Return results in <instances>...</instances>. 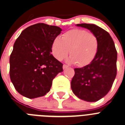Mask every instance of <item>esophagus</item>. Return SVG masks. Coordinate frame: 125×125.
Here are the masks:
<instances>
[{"label": "esophagus", "instance_id": "esophagus-1", "mask_svg": "<svg viewBox=\"0 0 125 125\" xmlns=\"http://www.w3.org/2000/svg\"><path fill=\"white\" fill-rule=\"evenodd\" d=\"M68 67V65H63V69H66V68H67Z\"/></svg>", "mask_w": 125, "mask_h": 125}]
</instances>
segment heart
I'll return each instance as SVG.
<instances>
[{
    "label": "heart",
    "mask_w": 125,
    "mask_h": 125,
    "mask_svg": "<svg viewBox=\"0 0 125 125\" xmlns=\"http://www.w3.org/2000/svg\"><path fill=\"white\" fill-rule=\"evenodd\" d=\"M99 48L96 35L82 29H74L63 33L61 39L57 37L52 43V53L58 60H62L69 53L68 61L84 67L90 63Z\"/></svg>",
    "instance_id": "heart-1"
}]
</instances>
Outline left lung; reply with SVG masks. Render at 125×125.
Listing matches in <instances>:
<instances>
[{"label": "left lung", "mask_w": 125, "mask_h": 125, "mask_svg": "<svg viewBox=\"0 0 125 125\" xmlns=\"http://www.w3.org/2000/svg\"><path fill=\"white\" fill-rule=\"evenodd\" d=\"M96 35L99 48L93 61L82 68L74 69L71 82L73 93L81 100L94 102L104 97L110 90L116 76L117 52L114 42L106 30L95 24L80 23Z\"/></svg>", "instance_id": "1"}]
</instances>
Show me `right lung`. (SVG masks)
Returning <instances> with one entry per match:
<instances>
[{
  "label": "right lung",
  "mask_w": 125,
  "mask_h": 125,
  "mask_svg": "<svg viewBox=\"0 0 125 125\" xmlns=\"http://www.w3.org/2000/svg\"><path fill=\"white\" fill-rule=\"evenodd\" d=\"M62 29L43 23L23 30L10 57V77L15 90L29 98L44 96L63 64L52 54V43Z\"/></svg>",
  "instance_id": "obj_1"
}]
</instances>
